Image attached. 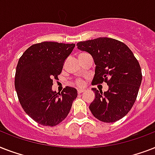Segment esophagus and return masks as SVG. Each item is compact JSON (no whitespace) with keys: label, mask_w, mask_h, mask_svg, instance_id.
I'll return each mask as SVG.
<instances>
[{"label":"esophagus","mask_w":155,"mask_h":155,"mask_svg":"<svg viewBox=\"0 0 155 155\" xmlns=\"http://www.w3.org/2000/svg\"><path fill=\"white\" fill-rule=\"evenodd\" d=\"M85 92V89H81V88H80V89L77 90V92L80 94V93H82V92Z\"/></svg>","instance_id":"obj_1"}]
</instances>
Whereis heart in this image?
Instances as JSON below:
<instances>
[{"label": "heart", "instance_id": "b5f03b06", "mask_svg": "<svg viewBox=\"0 0 155 155\" xmlns=\"http://www.w3.org/2000/svg\"><path fill=\"white\" fill-rule=\"evenodd\" d=\"M75 83H76V84H77L78 86H83V85H84V81H83L82 80H80V79H78Z\"/></svg>", "mask_w": 155, "mask_h": 155}]
</instances>
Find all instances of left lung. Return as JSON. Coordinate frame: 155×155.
Listing matches in <instances>:
<instances>
[{
  "instance_id": "8db88e82",
  "label": "left lung",
  "mask_w": 155,
  "mask_h": 155,
  "mask_svg": "<svg viewBox=\"0 0 155 155\" xmlns=\"http://www.w3.org/2000/svg\"><path fill=\"white\" fill-rule=\"evenodd\" d=\"M77 48L89 53L96 64L92 84L107 83L108 89L92 88L95 99L89 105L92 115L103 122H115L132 108L142 80L138 61L123 42L98 38L78 42Z\"/></svg>"
}]
</instances>
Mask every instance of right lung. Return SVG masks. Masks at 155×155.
I'll return each mask as SVG.
<instances>
[{
	"label": "right lung",
	"mask_w": 155,
	"mask_h": 155,
	"mask_svg": "<svg viewBox=\"0 0 155 155\" xmlns=\"http://www.w3.org/2000/svg\"><path fill=\"white\" fill-rule=\"evenodd\" d=\"M75 45L42 42L32 45L18 60L15 89L27 115L40 125L54 126L70 112L77 90L66 87L58 94L52 91L53 80H58L64 61Z\"/></svg>",
	"instance_id": "obj_1"
}]
</instances>
